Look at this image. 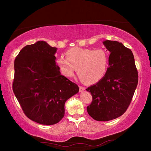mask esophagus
<instances>
[{
    "label": "esophagus",
    "mask_w": 151,
    "mask_h": 151,
    "mask_svg": "<svg viewBox=\"0 0 151 151\" xmlns=\"http://www.w3.org/2000/svg\"><path fill=\"white\" fill-rule=\"evenodd\" d=\"M85 90V88L83 87V86H79V91L82 92V91H84Z\"/></svg>",
    "instance_id": "obj_1"
}]
</instances>
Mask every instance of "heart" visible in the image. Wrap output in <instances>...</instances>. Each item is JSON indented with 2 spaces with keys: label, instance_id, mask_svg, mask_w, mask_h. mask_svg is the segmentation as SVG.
<instances>
[{
  "label": "heart",
  "instance_id": "obj_1",
  "mask_svg": "<svg viewBox=\"0 0 151 151\" xmlns=\"http://www.w3.org/2000/svg\"><path fill=\"white\" fill-rule=\"evenodd\" d=\"M66 58L57 60L60 70L67 77H72L76 69L82 81L94 84L103 77L107 69L108 59L103 50L74 47L65 52Z\"/></svg>",
  "mask_w": 151,
  "mask_h": 151
}]
</instances>
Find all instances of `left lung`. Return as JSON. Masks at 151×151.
<instances>
[{
	"instance_id": "8db88e82",
	"label": "left lung",
	"mask_w": 151,
	"mask_h": 151,
	"mask_svg": "<svg viewBox=\"0 0 151 151\" xmlns=\"http://www.w3.org/2000/svg\"><path fill=\"white\" fill-rule=\"evenodd\" d=\"M103 44L110 52L109 67L103 78L86 89L93 100L87 107L96 121L116 119L127 111L138 82V73L132 51L121 43L106 40Z\"/></svg>"
}]
</instances>
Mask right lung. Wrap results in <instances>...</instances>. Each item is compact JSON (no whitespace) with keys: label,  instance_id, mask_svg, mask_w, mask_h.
Returning a JSON list of instances; mask_svg holds the SVG:
<instances>
[{"label":"right lung","instance_id":"add662e5","mask_svg":"<svg viewBox=\"0 0 151 151\" xmlns=\"http://www.w3.org/2000/svg\"><path fill=\"white\" fill-rule=\"evenodd\" d=\"M56 50L39 41L22 48L14 62L15 97L28 118L45 125L62 120L66 101L79 91L77 84L61 75Z\"/></svg>","mask_w":151,"mask_h":151}]
</instances>
